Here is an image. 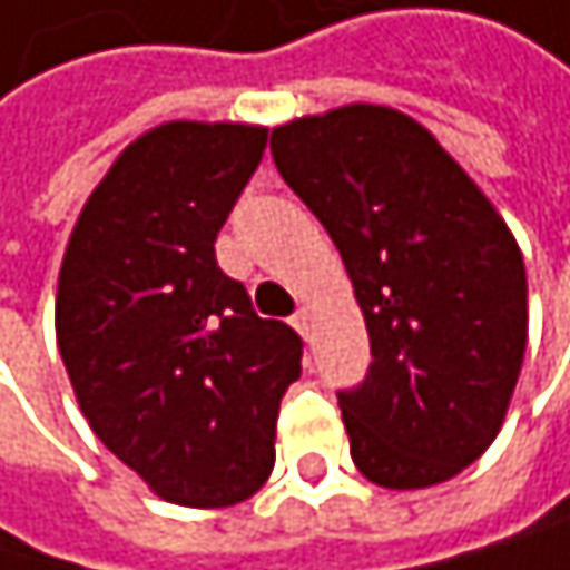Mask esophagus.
Instances as JSON below:
<instances>
[{
  "label": "esophagus",
  "mask_w": 570,
  "mask_h": 570,
  "mask_svg": "<svg viewBox=\"0 0 570 570\" xmlns=\"http://www.w3.org/2000/svg\"><path fill=\"white\" fill-rule=\"evenodd\" d=\"M292 326L298 330L302 340H312V312H308V308H298V312H295V320H292Z\"/></svg>",
  "instance_id": "1"
}]
</instances>
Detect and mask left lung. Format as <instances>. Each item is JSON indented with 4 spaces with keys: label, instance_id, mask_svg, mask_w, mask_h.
<instances>
[{
    "label": "left lung",
    "instance_id": "left-lung-1",
    "mask_svg": "<svg viewBox=\"0 0 570 570\" xmlns=\"http://www.w3.org/2000/svg\"><path fill=\"white\" fill-rule=\"evenodd\" d=\"M282 179L330 230L370 336L340 391L353 465L424 490L493 445L527 350L523 254L475 179L411 115L343 105L272 128Z\"/></svg>",
    "mask_w": 570,
    "mask_h": 570
}]
</instances>
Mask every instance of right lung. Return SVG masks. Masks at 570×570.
<instances>
[{"label":"right lung","instance_id":"obj_1","mask_svg":"<svg viewBox=\"0 0 570 570\" xmlns=\"http://www.w3.org/2000/svg\"><path fill=\"white\" fill-rule=\"evenodd\" d=\"M265 125L163 121L83 204L57 278V346L91 432L176 507L220 510L275 469L302 340L217 268V230Z\"/></svg>","mask_w":570,"mask_h":570}]
</instances>
